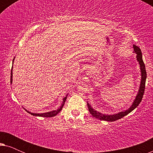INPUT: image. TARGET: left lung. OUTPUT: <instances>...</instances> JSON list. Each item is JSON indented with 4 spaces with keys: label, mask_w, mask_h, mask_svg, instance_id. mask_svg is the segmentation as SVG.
I'll use <instances>...</instances> for the list:
<instances>
[{
    "label": "left lung",
    "mask_w": 153,
    "mask_h": 153,
    "mask_svg": "<svg viewBox=\"0 0 153 153\" xmlns=\"http://www.w3.org/2000/svg\"><path fill=\"white\" fill-rule=\"evenodd\" d=\"M134 48V52H135L136 54H137V61L139 62V64L140 65V69H141V83H140V86L139 89V92H138L137 96H136L135 100H134L132 104L129 107L128 109L126 111H124L119 112L118 114H113V115H106L103 114L102 113H100L97 111L93 109V108L91 107V106L88 103H87L88 107V110L91 114L93 117H95V118L100 119V120H105V121H109V122H113V121L117 120L118 119H120L123 118V117L126 116L129 113L132 111L137 107L140 104V102H141L142 98H143V94H144V91H145V85H146V77H147V74H146V67L145 64H144L143 58H142V53L141 49H140L139 47H138L137 46L134 45H133Z\"/></svg>",
    "instance_id": "8db88e82"
}]
</instances>
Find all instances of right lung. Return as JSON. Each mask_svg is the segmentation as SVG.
<instances>
[{
	"instance_id": "right-lung-1",
	"label": "right lung",
	"mask_w": 153,
	"mask_h": 153,
	"mask_svg": "<svg viewBox=\"0 0 153 153\" xmlns=\"http://www.w3.org/2000/svg\"><path fill=\"white\" fill-rule=\"evenodd\" d=\"M14 58L13 59V62H14ZM12 68H13V65L12 67V71H11V78H10V83H12ZM67 96L68 95H66L65 97L63 98V100H62V103L61 104V106H60L59 108H58L57 110H53V111H51L49 112H47V113H43V114H34V113H31L30 111H28L26 110L27 112L29 113V114H30L31 115H33V116H39V117H45V118H49V117H53L57 115L58 113H59L60 111L62 110V107H63L64 106V104L65 102L66 101V99H67Z\"/></svg>"
}]
</instances>
